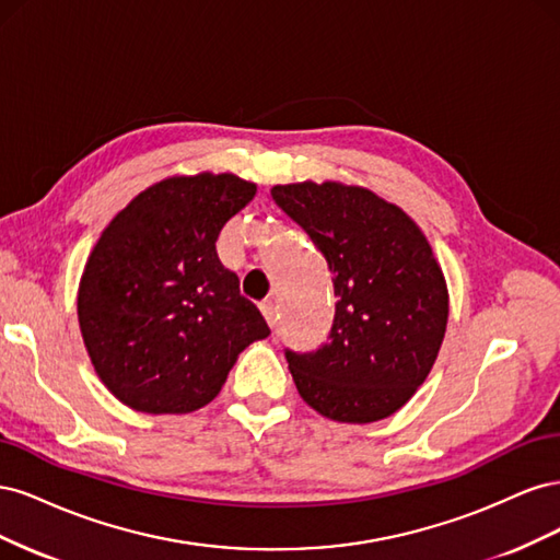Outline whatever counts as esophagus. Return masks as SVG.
<instances>
[{
    "label": "esophagus",
    "mask_w": 560,
    "mask_h": 560,
    "mask_svg": "<svg viewBox=\"0 0 560 560\" xmlns=\"http://www.w3.org/2000/svg\"><path fill=\"white\" fill-rule=\"evenodd\" d=\"M259 311H261V315L266 317L268 327L273 329V327L278 325V308H276V303H273V301H264V303H259Z\"/></svg>",
    "instance_id": "1"
}]
</instances>
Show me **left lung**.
Segmentation results:
<instances>
[{
    "label": "left lung",
    "instance_id": "8db88e82",
    "mask_svg": "<svg viewBox=\"0 0 560 560\" xmlns=\"http://www.w3.org/2000/svg\"><path fill=\"white\" fill-rule=\"evenodd\" d=\"M270 196L327 259L338 299L329 341L284 352L299 395L336 422L397 413L425 383L448 322L446 278L425 233L364 186L308 179Z\"/></svg>",
    "mask_w": 560,
    "mask_h": 560
}]
</instances>
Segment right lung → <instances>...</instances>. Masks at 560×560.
<instances>
[{
    "instance_id": "1",
    "label": "right lung",
    "mask_w": 560,
    "mask_h": 560,
    "mask_svg": "<svg viewBox=\"0 0 560 560\" xmlns=\"http://www.w3.org/2000/svg\"><path fill=\"white\" fill-rule=\"evenodd\" d=\"M254 194L257 184L231 173L175 175L100 235L79 282V329L95 374L130 409H200L238 354L270 334L214 247Z\"/></svg>"
}]
</instances>
